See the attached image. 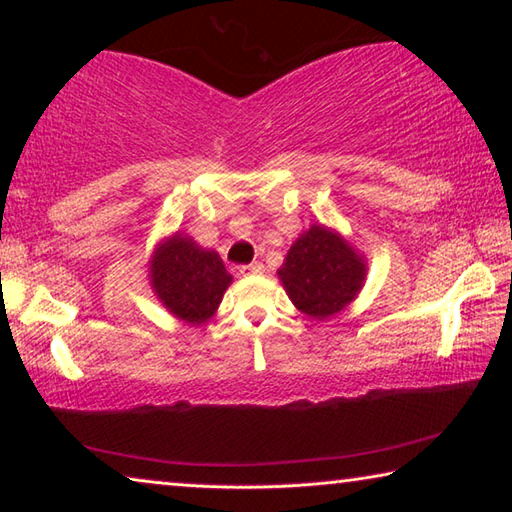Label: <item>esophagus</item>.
<instances>
[{"label":"esophagus","mask_w":512,"mask_h":512,"mask_svg":"<svg viewBox=\"0 0 512 512\" xmlns=\"http://www.w3.org/2000/svg\"><path fill=\"white\" fill-rule=\"evenodd\" d=\"M262 273H264V264H259V262L239 266V275H244V277H253V275H262Z\"/></svg>","instance_id":"34e87169"}]
</instances>
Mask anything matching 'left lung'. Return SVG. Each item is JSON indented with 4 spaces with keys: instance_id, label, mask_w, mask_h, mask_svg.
<instances>
[{
    "instance_id": "8db88e82",
    "label": "left lung",
    "mask_w": 512,
    "mask_h": 512,
    "mask_svg": "<svg viewBox=\"0 0 512 512\" xmlns=\"http://www.w3.org/2000/svg\"><path fill=\"white\" fill-rule=\"evenodd\" d=\"M277 275L302 314L323 320L354 300L366 280V264L332 230L311 225L291 246Z\"/></svg>"
}]
</instances>
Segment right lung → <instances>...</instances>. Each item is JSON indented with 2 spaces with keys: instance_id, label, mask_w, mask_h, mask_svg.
Returning a JSON list of instances; mask_svg holds the SVG:
<instances>
[{
  "instance_id": "1",
  "label": "right lung",
  "mask_w": 512,
  "mask_h": 512,
  "mask_svg": "<svg viewBox=\"0 0 512 512\" xmlns=\"http://www.w3.org/2000/svg\"><path fill=\"white\" fill-rule=\"evenodd\" d=\"M232 275L214 250L198 248L192 239L176 235L155 250L151 284L162 305L189 325L210 318L223 298Z\"/></svg>"
}]
</instances>
